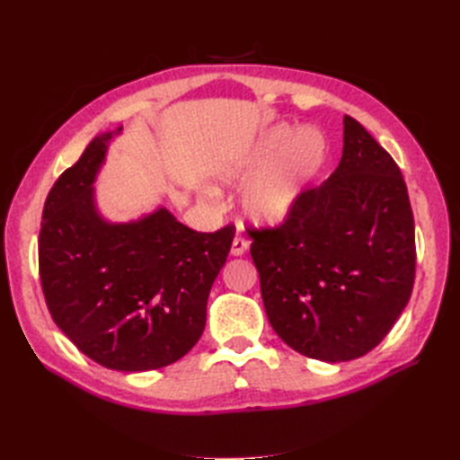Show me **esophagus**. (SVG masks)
<instances>
[{
    "label": "esophagus",
    "mask_w": 460,
    "mask_h": 460,
    "mask_svg": "<svg viewBox=\"0 0 460 460\" xmlns=\"http://www.w3.org/2000/svg\"><path fill=\"white\" fill-rule=\"evenodd\" d=\"M247 251H249V241L241 239V237L233 239V245H231V255L233 257H243Z\"/></svg>",
    "instance_id": "esophagus-1"
}]
</instances>
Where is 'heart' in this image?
Listing matches in <instances>:
<instances>
[{
  "label": "heart",
  "instance_id": "1",
  "mask_svg": "<svg viewBox=\"0 0 460 460\" xmlns=\"http://www.w3.org/2000/svg\"><path fill=\"white\" fill-rule=\"evenodd\" d=\"M324 160V140L312 128L292 130L272 126L247 150L225 160L215 170V180L243 188L241 209L259 227H275L288 219L302 193ZM215 195L213 190H205Z\"/></svg>",
  "mask_w": 460,
  "mask_h": 460
}]
</instances>
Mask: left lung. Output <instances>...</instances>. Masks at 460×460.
Returning <instances> with one entry per match:
<instances>
[{
    "instance_id": "1",
    "label": "left lung",
    "mask_w": 460,
    "mask_h": 460,
    "mask_svg": "<svg viewBox=\"0 0 460 460\" xmlns=\"http://www.w3.org/2000/svg\"><path fill=\"white\" fill-rule=\"evenodd\" d=\"M251 239L270 326L306 358L336 364L367 354L411 296L407 185L392 155L351 116H344L338 168L302 193L285 225Z\"/></svg>"
}]
</instances>
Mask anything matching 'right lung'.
<instances>
[{"mask_svg": "<svg viewBox=\"0 0 460 460\" xmlns=\"http://www.w3.org/2000/svg\"><path fill=\"white\" fill-rule=\"evenodd\" d=\"M122 126L94 136L47 195L39 272L55 324L109 369L170 366L198 344L235 229L198 233L158 205L104 217L94 183Z\"/></svg>", "mask_w": 460, "mask_h": 460, "instance_id": "obj_1", "label": "right lung"}]
</instances>
